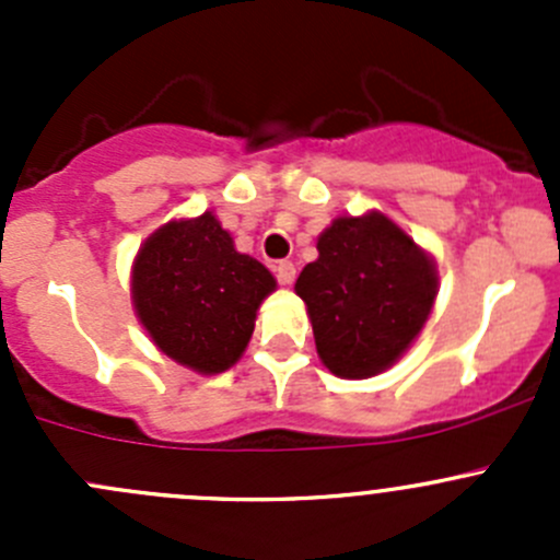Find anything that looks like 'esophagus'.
<instances>
[{
    "instance_id": "obj_1",
    "label": "esophagus",
    "mask_w": 560,
    "mask_h": 560,
    "mask_svg": "<svg viewBox=\"0 0 560 560\" xmlns=\"http://www.w3.org/2000/svg\"><path fill=\"white\" fill-rule=\"evenodd\" d=\"M276 279L281 281V284L290 287L292 281H295V265L290 262V259H281V262H276Z\"/></svg>"
}]
</instances>
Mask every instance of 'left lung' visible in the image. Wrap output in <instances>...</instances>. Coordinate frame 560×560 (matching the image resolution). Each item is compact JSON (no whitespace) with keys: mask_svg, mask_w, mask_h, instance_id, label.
Wrapping results in <instances>:
<instances>
[{"mask_svg":"<svg viewBox=\"0 0 560 560\" xmlns=\"http://www.w3.org/2000/svg\"><path fill=\"white\" fill-rule=\"evenodd\" d=\"M316 252L295 292L312 316L322 363L341 380L382 374L431 314L436 262L380 211L332 219Z\"/></svg>","mask_w":560,"mask_h":560,"instance_id":"obj_1","label":"left lung"}]
</instances>
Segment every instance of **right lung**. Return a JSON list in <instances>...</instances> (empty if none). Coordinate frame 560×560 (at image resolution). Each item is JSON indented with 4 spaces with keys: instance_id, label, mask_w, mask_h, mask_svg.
Returning a JSON list of instances; mask_svg holds the SVG:
<instances>
[{
    "instance_id": "obj_1",
    "label": "right lung",
    "mask_w": 560,
    "mask_h": 560,
    "mask_svg": "<svg viewBox=\"0 0 560 560\" xmlns=\"http://www.w3.org/2000/svg\"><path fill=\"white\" fill-rule=\"evenodd\" d=\"M276 279L262 262L235 252L211 211L175 219L140 246L132 265V303L151 341L197 374L238 363L257 308Z\"/></svg>"
}]
</instances>
